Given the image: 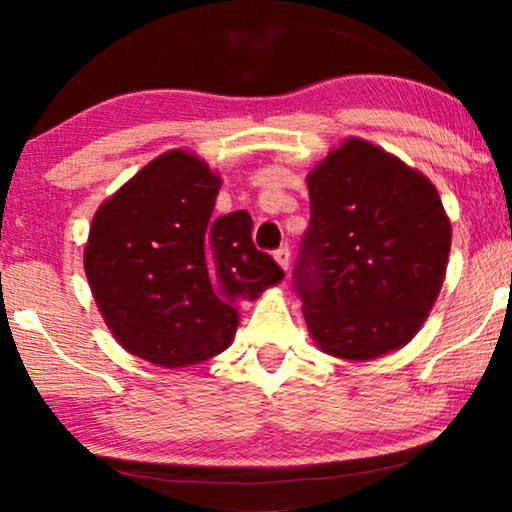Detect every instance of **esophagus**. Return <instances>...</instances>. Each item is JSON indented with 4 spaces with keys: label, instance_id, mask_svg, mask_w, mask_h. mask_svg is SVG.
<instances>
[{
    "label": "esophagus",
    "instance_id": "34e87169",
    "mask_svg": "<svg viewBox=\"0 0 512 512\" xmlns=\"http://www.w3.org/2000/svg\"><path fill=\"white\" fill-rule=\"evenodd\" d=\"M275 261L279 263V268L282 270H289V263H291V249L289 244H284V247H279L275 251Z\"/></svg>",
    "mask_w": 512,
    "mask_h": 512
}]
</instances>
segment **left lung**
<instances>
[{
	"mask_svg": "<svg viewBox=\"0 0 512 512\" xmlns=\"http://www.w3.org/2000/svg\"><path fill=\"white\" fill-rule=\"evenodd\" d=\"M310 228L293 286L321 352L368 361L415 338L445 279L452 226L436 186L347 139L307 174Z\"/></svg>",
	"mask_w": 512,
	"mask_h": 512,
	"instance_id": "obj_1",
	"label": "left lung"
}]
</instances>
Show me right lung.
<instances>
[{
  "label": "right lung",
  "instance_id": "right-lung-1",
  "mask_svg": "<svg viewBox=\"0 0 512 512\" xmlns=\"http://www.w3.org/2000/svg\"><path fill=\"white\" fill-rule=\"evenodd\" d=\"M221 177L181 149L142 167L97 209L83 268L118 345L163 368L230 347L242 300L284 270L251 240V216L212 219Z\"/></svg>",
  "mask_w": 512,
  "mask_h": 512
}]
</instances>
